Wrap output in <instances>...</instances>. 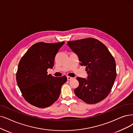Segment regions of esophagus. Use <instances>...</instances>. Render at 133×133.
Segmentation results:
<instances>
[{
	"mask_svg": "<svg viewBox=\"0 0 133 133\" xmlns=\"http://www.w3.org/2000/svg\"><path fill=\"white\" fill-rule=\"evenodd\" d=\"M67 79H68V80H71V79H73V77H71L70 76H67Z\"/></svg>",
	"mask_w": 133,
	"mask_h": 133,
	"instance_id": "esophagus-1",
	"label": "esophagus"
}]
</instances>
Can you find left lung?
I'll return each instance as SVG.
<instances>
[{
    "mask_svg": "<svg viewBox=\"0 0 133 133\" xmlns=\"http://www.w3.org/2000/svg\"><path fill=\"white\" fill-rule=\"evenodd\" d=\"M67 45L77 55L80 64L86 66L88 74L87 78H76L79 85L75 94L87 104L101 102L109 95L116 77L114 58L107 46L94 38L68 41Z\"/></svg>",
    "mask_w": 133,
    "mask_h": 133,
    "instance_id": "1",
    "label": "left lung"
}]
</instances>
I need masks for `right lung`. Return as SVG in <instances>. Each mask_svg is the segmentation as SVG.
Wrapping results in <instances>:
<instances>
[{"instance_id":"obj_1","label":"right lung","mask_w":133,"mask_h":133,"mask_svg":"<svg viewBox=\"0 0 133 133\" xmlns=\"http://www.w3.org/2000/svg\"><path fill=\"white\" fill-rule=\"evenodd\" d=\"M64 42H40L31 46L21 58L16 73V81L23 98L39 108L49 107L59 98L65 76L59 77L48 75L53 68L58 51Z\"/></svg>"}]
</instances>
